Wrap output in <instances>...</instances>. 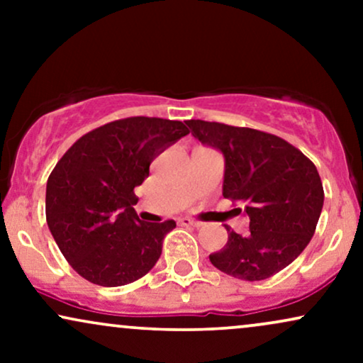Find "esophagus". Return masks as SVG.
Here are the masks:
<instances>
[{
	"instance_id": "obj_1",
	"label": "esophagus",
	"mask_w": 363,
	"mask_h": 363,
	"mask_svg": "<svg viewBox=\"0 0 363 363\" xmlns=\"http://www.w3.org/2000/svg\"><path fill=\"white\" fill-rule=\"evenodd\" d=\"M179 225H182V227H199V222H196V220H191V218H179L177 220Z\"/></svg>"
}]
</instances>
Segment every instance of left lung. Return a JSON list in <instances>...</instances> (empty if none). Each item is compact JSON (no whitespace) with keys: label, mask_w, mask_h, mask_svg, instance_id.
<instances>
[{"label":"left lung","mask_w":363,"mask_h":363,"mask_svg":"<svg viewBox=\"0 0 363 363\" xmlns=\"http://www.w3.org/2000/svg\"><path fill=\"white\" fill-rule=\"evenodd\" d=\"M186 124L194 138L223 153V198L244 205L249 216L245 235L225 225L228 240L210 254L211 264L245 281L281 272L311 242L323 210L324 189L315 165L269 133L201 119Z\"/></svg>","instance_id":"left-lung-1"}]
</instances>
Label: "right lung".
<instances>
[{
    "instance_id": "1",
    "label": "right lung",
    "mask_w": 363,
    "mask_h": 363,
    "mask_svg": "<svg viewBox=\"0 0 363 363\" xmlns=\"http://www.w3.org/2000/svg\"><path fill=\"white\" fill-rule=\"evenodd\" d=\"M187 133L181 121L126 118L86 133L61 157L45 187V220L80 277L121 286L155 266L176 222H141L135 187L153 158Z\"/></svg>"
}]
</instances>
